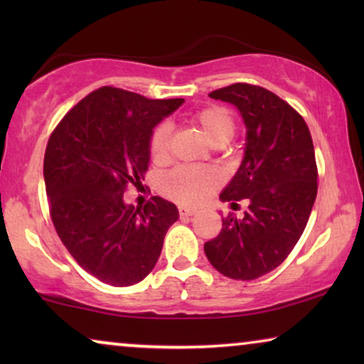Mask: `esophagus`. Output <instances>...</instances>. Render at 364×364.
<instances>
[{
    "label": "esophagus",
    "mask_w": 364,
    "mask_h": 364,
    "mask_svg": "<svg viewBox=\"0 0 364 364\" xmlns=\"http://www.w3.org/2000/svg\"><path fill=\"white\" fill-rule=\"evenodd\" d=\"M192 215H196V210L187 207H178V217L181 218H191Z\"/></svg>",
    "instance_id": "1"
}]
</instances>
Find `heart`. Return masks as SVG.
<instances>
[{
    "instance_id": "1",
    "label": "heart",
    "mask_w": 364,
    "mask_h": 364,
    "mask_svg": "<svg viewBox=\"0 0 364 364\" xmlns=\"http://www.w3.org/2000/svg\"><path fill=\"white\" fill-rule=\"evenodd\" d=\"M191 121L200 129L213 146L230 142L237 131L235 116L225 106H208L197 111ZM171 126L159 124L149 139V154L154 161L161 162L168 156L171 146ZM220 183V176L210 167L181 166L166 173L162 178V192L173 200L197 205L205 200Z\"/></svg>"
}]
</instances>
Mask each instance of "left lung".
I'll return each instance as SVG.
<instances>
[{
  "instance_id": "obj_1",
  "label": "left lung",
  "mask_w": 364,
  "mask_h": 364,
  "mask_svg": "<svg viewBox=\"0 0 364 364\" xmlns=\"http://www.w3.org/2000/svg\"><path fill=\"white\" fill-rule=\"evenodd\" d=\"M208 96L237 106L247 126L245 157L220 198L232 207L248 200V208L240 220L222 217L203 250L222 275L255 280L290 255L310 218L318 192L311 134L290 104L262 86L235 82Z\"/></svg>"
}]
</instances>
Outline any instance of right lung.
I'll list each match as a JSON object with an SVG mask.
<instances>
[{"mask_svg": "<svg viewBox=\"0 0 364 364\" xmlns=\"http://www.w3.org/2000/svg\"><path fill=\"white\" fill-rule=\"evenodd\" d=\"M183 99H147L104 86L81 99L54 129L44 154L49 213L74 260L107 285L144 280L178 218L173 203L151 197L124 203L149 167V139Z\"/></svg>", "mask_w": 364, "mask_h": 364, "instance_id": "right-lung-1", "label": "right lung"}]
</instances>
